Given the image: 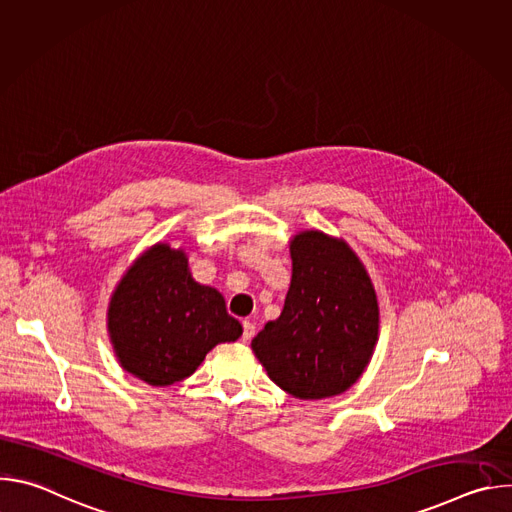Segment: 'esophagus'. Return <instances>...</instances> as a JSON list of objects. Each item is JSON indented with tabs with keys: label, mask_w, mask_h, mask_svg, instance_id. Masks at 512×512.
I'll list each match as a JSON object with an SVG mask.
<instances>
[{
	"label": "esophagus",
	"mask_w": 512,
	"mask_h": 512,
	"mask_svg": "<svg viewBox=\"0 0 512 512\" xmlns=\"http://www.w3.org/2000/svg\"><path fill=\"white\" fill-rule=\"evenodd\" d=\"M255 330H257V328H255V322H253V320H245V322H243V336H241L243 342H249V340L255 336Z\"/></svg>",
	"instance_id": "1"
}]
</instances>
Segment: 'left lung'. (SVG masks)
Segmentation results:
<instances>
[{"label":"left lung","instance_id":"8db88e82","mask_svg":"<svg viewBox=\"0 0 512 512\" xmlns=\"http://www.w3.org/2000/svg\"><path fill=\"white\" fill-rule=\"evenodd\" d=\"M289 251L294 273L283 312L251 346L285 393L332 397L356 383L373 356L379 336L375 287L344 241L306 231Z\"/></svg>","mask_w":512,"mask_h":512}]
</instances>
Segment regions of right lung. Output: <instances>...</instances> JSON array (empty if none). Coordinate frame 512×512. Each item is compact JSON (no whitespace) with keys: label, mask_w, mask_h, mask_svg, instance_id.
Returning <instances> with one entry per match:
<instances>
[{"label":"right lung","mask_w":512,"mask_h":512,"mask_svg":"<svg viewBox=\"0 0 512 512\" xmlns=\"http://www.w3.org/2000/svg\"><path fill=\"white\" fill-rule=\"evenodd\" d=\"M109 334L127 373L166 387L190 377L218 342H235L243 326L216 289L192 279L182 251L156 245L115 289Z\"/></svg>","instance_id":"add662e5"}]
</instances>
